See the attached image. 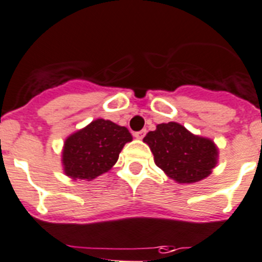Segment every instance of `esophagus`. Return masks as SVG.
<instances>
[{
    "label": "esophagus",
    "mask_w": 262,
    "mask_h": 262,
    "mask_svg": "<svg viewBox=\"0 0 262 262\" xmlns=\"http://www.w3.org/2000/svg\"><path fill=\"white\" fill-rule=\"evenodd\" d=\"M145 135H146V129H141V131H136V133L134 134V136H135L136 139H143Z\"/></svg>",
    "instance_id": "esophagus-1"
}]
</instances>
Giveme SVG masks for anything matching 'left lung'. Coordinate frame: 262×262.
Listing matches in <instances>:
<instances>
[{"mask_svg":"<svg viewBox=\"0 0 262 262\" xmlns=\"http://www.w3.org/2000/svg\"><path fill=\"white\" fill-rule=\"evenodd\" d=\"M157 166L178 183H196L207 178L217 163V149L210 140L190 134L176 122L157 126L144 138Z\"/></svg>","mask_w":262,"mask_h":262,"instance_id":"8db88e82","label":"left lung"}]
</instances>
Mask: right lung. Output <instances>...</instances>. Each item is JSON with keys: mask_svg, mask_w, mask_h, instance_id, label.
<instances>
[{"mask_svg": "<svg viewBox=\"0 0 262 262\" xmlns=\"http://www.w3.org/2000/svg\"><path fill=\"white\" fill-rule=\"evenodd\" d=\"M133 140L126 127L96 119L66 140L64 171L72 179L92 180L114 166L124 144Z\"/></svg>", "mask_w": 262, "mask_h": 262, "instance_id": "add662e5", "label": "right lung"}]
</instances>
